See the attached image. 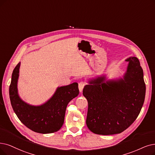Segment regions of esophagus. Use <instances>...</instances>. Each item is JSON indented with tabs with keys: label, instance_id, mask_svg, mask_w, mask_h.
Instances as JSON below:
<instances>
[{
	"label": "esophagus",
	"instance_id": "34e87169",
	"mask_svg": "<svg viewBox=\"0 0 155 155\" xmlns=\"http://www.w3.org/2000/svg\"><path fill=\"white\" fill-rule=\"evenodd\" d=\"M85 84H86V83H85V82H84V81H81V82H80V83H79L78 87H79V91H80V92H82V91H83V88H84V86Z\"/></svg>",
	"mask_w": 155,
	"mask_h": 155
}]
</instances>
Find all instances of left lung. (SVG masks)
<instances>
[{"label":"left lung","instance_id":"1","mask_svg":"<svg viewBox=\"0 0 155 155\" xmlns=\"http://www.w3.org/2000/svg\"><path fill=\"white\" fill-rule=\"evenodd\" d=\"M123 78L106 80L105 76L90 80L83 94L88 103L86 125L99 135L120 134L139 116L144 102L146 84L139 60L129 57Z\"/></svg>","mask_w":155,"mask_h":155}]
</instances>
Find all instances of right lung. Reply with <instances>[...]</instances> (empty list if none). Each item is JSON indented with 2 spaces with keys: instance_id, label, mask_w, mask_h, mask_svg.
Segmentation results:
<instances>
[{
  "instance_id": "add662e5",
  "label": "right lung",
  "mask_w": 155,
  "mask_h": 155,
  "mask_svg": "<svg viewBox=\"0 0 155 155\" xmlns=\"http://www.w3.org/2000/svg\"><path fill=\"white\" fill-rule=\"evenodd\" d=\"M20 62L12 74L9 97L12 107L21 122L29 129L40 134H51L62 127L66 107L69 102L79 95L78 84L58 87L54 95L40 106H32L22 101L18 93Z\"/></svg>"
}]
</instances>
